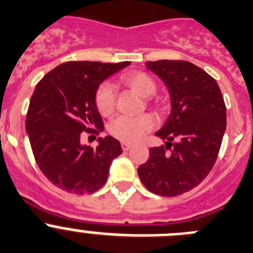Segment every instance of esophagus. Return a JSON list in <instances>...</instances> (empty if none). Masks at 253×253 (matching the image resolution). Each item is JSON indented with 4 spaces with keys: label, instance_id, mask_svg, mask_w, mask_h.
Returning <instances> with one entry per match:
<instances>
[{
    "label": "esophagus",
    "instance_id": "esophagus-1",
    "mask_svg": "<svg viewBox=\"0 0 253 253\" xmlns=\"http://www.w3.org/2000/svg\"><path fill=\"white\" fill-rule=\"evenodd\" d=\"M121 146H122V150H124V151H128L129 148L132 147L131 143H128V142H122Z\"/></svg>",
    "mask_w": 253,
    "mask_h": 253
}]
</instances>
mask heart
I'll return each instance as SVG.
<instances>
[{
  "label": "heart",
  "instance_id": "heart-1",
  "mask_svg": "<svg viewBox=\"0 0 253 253\" xmlns=\"http://www.w3.org/2000/svg\"><path fill=\"white\" fill-rule=\"evenodd\" d=\"M125 82L142 97H150L156 92V84L148 75L143 72L127 73ZM116 91L110 82H105L100 86L96 93V105L102 115H108L115 107ZM155 126V119L145 113L140 116H117L108 126L110 133L113 137L125 142H136L143 137L146 132L151 131Z\"/></svg>",
  "mask_w": 253,
  "mask_h": 253
}]
</instances>
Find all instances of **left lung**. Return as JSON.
Wrapping results in <instances>:
<instances>
[{
	"mask_svg": "<svg viewBox=\"0 0 253 253\" xmlns=\"http://www.w3.org/2000/svg\"><path fill=\"white\" fill-rule=\"evenodd\" d=\"M166 84L171 112L156 136L165 145L150 148V159L137 169L152 193L182 195L206 178L217 160L226 131V106L218 84L187 61L146 62Z\"/></svg>",
	"mask_w": 253,
	"mask_h": 253,
	"instance_id": "left-lung-1",
	"label": "left lung"
}]
</instances>
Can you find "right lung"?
Wrapping results in <instances>:
<instances>
[{
	"instance_id": "right-lung-1",
	"label": "right lung",
	"mask_w": 253,
	"mask_h": 253,
	"mask_svg": "<svg viewBox=\"0 0 253 253\" xmlns=\"http://www.w3.org/2000/svg\"><path fill=\"white\" fill-rule=\"evenodd\" d=\"M129 62H66L37 84L26 116V131L42 173L61 190L92 193L107 181L113 160L122 153L112 136L96 148L81 143V132L102 127L96 93L106 79Z\"/></svg>"
}]
</instances>
